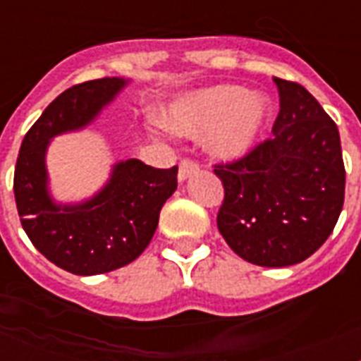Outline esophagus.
<instances>
[{
	"label": "esophagus",
	"mask_w": 361,
	"mask_h": 361,
	"mask_svg": "<svg viewBox=\"0 0 361 361\" xmlns=\"http://www.w3.org/2000/svg\"><path fill=\"white\" fill-rule=\"evenodd\" d=\"M200 166H198L197 161H192V159H183L180 163V170H178V180L185 181L187 178H191L192 174H197Z\"/></svg>",
	"instance_id": "esophagus-1"
}]
</instances>
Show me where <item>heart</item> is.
<instances>
[{
    "label": "heart",
    "mask_w": 361,
    "mask_h": 361,
    "mask_svg": "<svg viewBox=\"0 0 361 361\" xmlns=\"http://www.w3.org/2000/svg\"><path fill=\"white\" fill-rule=\"evenodd\" d=\"M269 116L268 95H247L240 86H215L170 104L163 121L181 135L212 129L209 152L221 159H240L260 142Z\"/></svg>",
    "instance_id": "heart-1"
}]
</instances>
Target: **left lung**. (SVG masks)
Wrapping results in <instances>:
<instances>
[{"label": "left lung", "mask_w": 361, "mask_h": 361, "mask_svg": "<svg viewBox=\"0 0 361 361\" xmlns=\"http://www.w3.org/2000/svg\"><path fill=\"white\" fill-rule=\"evenodd\" d=\"M274 82V136L214 172L225 187L221 236L247 262L283 268L311 257L334 231L345 202V164L337 125L319 101L296 82Z\"/></svg>", "instance_id": "1"}]
</instances>
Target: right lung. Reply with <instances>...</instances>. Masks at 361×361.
Returning <instances> with one entry per match:
<instances>
[{"instance_id": "obj_1", "label": "right lung", "mask_w": 361, "mask_h": 361, "mask_svg": "<svg viewBox=\"0 0 361 361\" xmlns=\"http://www.w3.org/2000/svg\"><path fill=\"white\" fill-rule=\"evenodd\" d=\"M125 86L127 80L112 76L65 90L25 133L16 159L14 200L22 228L37 251L75 275L106 274L140 257L178 187V166L153 169L127 159L114 164L106 185L90 200L58 204L50 197V140L84 129Z\"/></svg>"}]
</instances>
